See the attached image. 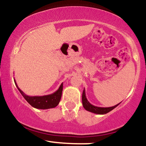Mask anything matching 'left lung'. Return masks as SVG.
<instances>
[{"label": "left lung", "mask_w": 146, "mask_h": 146, "mask_svg": "<svg viewBox=\"0 0 146 146\" xmlns=\"http://www.w3.org/2000/svg\"><path fill=\"white\" fill-rule=\"evenodd\" d=\"M120 103H121V102H120ZM119 104L114 106L106 107V108H104V107L95 106L94 105H92L86 99V93H85V90L84 88L83 93H82V104H83L84 108L85 110H86L87 111L91 112V113H93L98 114V115H104V114L109 113L110 111H111V110H113L114 108H116Z\"/></svg>", "instance_id": "1"}]
</instances>
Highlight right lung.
Segmentation results:
<instances>
[{
  "label": "right lung",
  "instance_id": "obj_1",
  "mask_svg": "<svg viewBox=\"0 0 146 146\" xmlns=\"http://www.w3.org/2000/svg\"><path fill=\"white\" fill-rule=\"evenodd\" d=\"M14 82L23 98L33 108L38 109H48V108H55L58 105L60 101L63 89V84H61L59 88L52 94L43 95V96H29L18 88L16 80H14Z\"/></svg>",
  "mask_w": 146,
  "mask_h": 146
}]
</instances>
